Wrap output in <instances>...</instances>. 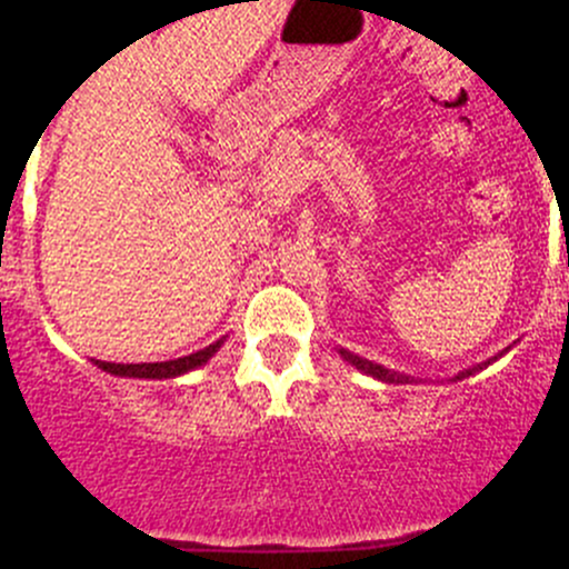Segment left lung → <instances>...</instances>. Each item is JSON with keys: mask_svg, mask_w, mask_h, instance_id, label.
Instances as JSON below:
<instances>
[{"mask_svg": "<svg viewBox=\"0 0 569 569\" xmlns=\"http://www.w3.org/2000/svg\"><path fill=\"white\" fill-rule=\"evenodd\" d=\"M506 352H508V348L502 350V352H498V356L487 358L485 363H476V367H471V369H462V371H457V375L452 377V382H457V380H466V377L476 375V371L487 369L489 363H495V361H498L500 356H506ZM339 356H342L345 361H348V363H352V367H356L358 371H363V375L375 377V380H380V382H390V385H409V382H415V377H407V375H401V371H393V369H385L382 363H375V361H369V358H361V356H356V352H350V350H345V348H339Z\"/></svg>", "mask_w": 569, "mask_h": 569, "instance_id": "obj_1", "label": "left lung"}]
</instances>
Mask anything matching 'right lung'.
Here are the masks:
<instances>
[{
  "label": "right lung",
  "mask_w": 569,
  "mask_h": 569,
  "mask_svg": "<svg viewBox=\"0 0 569 569\" xmlns=\"http://www.w3.org/2000/svg\"><path fill=\"white\" fill-rule=\"evenodd\" d=\"M227 337L217 339L213 345L202 348L198 352H189L184 358H173V361H158V363H109V361H96L98 369L109 371L114 377H136V380H173V377L187 375V371L206 367L213 356H217Z\"/></svg>",
  "instance_id": "add662e5"
}]
</instances>
